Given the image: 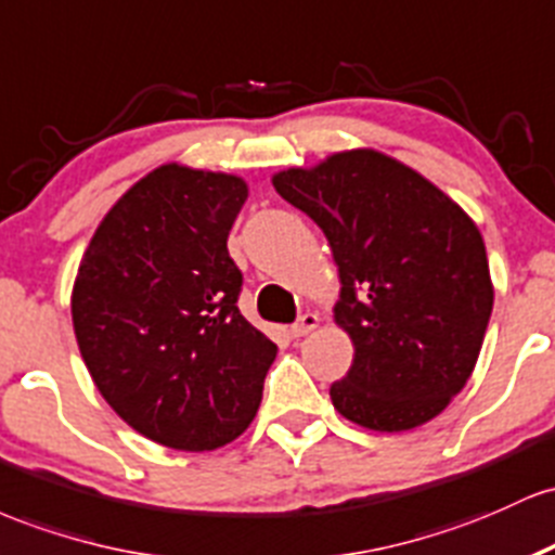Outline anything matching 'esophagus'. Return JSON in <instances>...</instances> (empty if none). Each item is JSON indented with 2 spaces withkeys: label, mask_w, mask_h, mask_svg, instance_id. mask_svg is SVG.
Instances as JSON below:
<instances>
[{
  "label": "esophagus",
  "mask_w": 555,
  "mask_h": 555,
  "mask_svg": "<svg viewBox=\"0 0 555 555\" xmlns=\"http://www.w3.org/2000/svg\"><path fill=\"white\" fill-rule=\"evenodd\" d=\"M317 325H320V317L307 311V314H301L294 325H291V335H294V338H304V335H309Z\"/></svg>",
  "instance_id": "esophagus-1"
}]
</instances>
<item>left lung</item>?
<instances>
[{
    "label": "left lung",
    "mask_w": 555,
    "mask_h": 555,
    "mask_svg": "<svg viewBox=\"0 0 555 555\" xmlns=\"http://www.w3.org/2000/svg\"><path fill=\"white\" fill-rule=\"evenodd\" d=\"M275 191L325 233L340 275L335 322L353 361L330 398L398 433L438 416L475 370L490 311L488 254L466 211L412 167L372 152L285 170Z\"/></svg>",
    "instance_id": "1"
}]
</instances>
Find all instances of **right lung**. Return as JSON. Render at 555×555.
<instances>
[{"label":"right lung","instance_id":"obj_1","mask_svg":"<svg viewBox=\"0 0 555 555\" xmlns=\"http://www.w3.org/2000/svg\"><path fill=\"white\" fill-rule=\"evenodd\" d=\"M246 196L235 176L162 165L107 211L78 267L73 327L99 393L176 451L238 438L278 353L238 309L228 235Z\"/></svg>","mask_w":555,"mask_h":555}]
</instances>
